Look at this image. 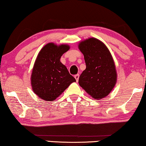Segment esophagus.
<instances>
[{
	"instance_id": "1",
	"label": "esophagus",
	"mask_w": 146,
	"mask_h": 146,
	"mask_svg": "<svg viewBox=\"0 0 146 146\" xmlns=\"http://www.w3.org/2000/svg\"><path fill=\"white\" fill-rule=\"evenodd\" d=\"M75 78L76 80H77V81H78V80H79V74H77V75H75Z\"/></svg>"
}]
</instances>
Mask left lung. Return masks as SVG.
Returning <instances> with one entry per match:
<instances>
[{"label": "left lung", "instance_id": "8db88e82", "mask_svg": "<svg viewBox=\"0 0 146 146\" xmlns=\"http://www.w3.org/2000/svg\"><path fill=\"white\" fill-rule=\"evenodd\" d=\"M78 47L86 66L79 77V85L94 99L104 98L111 92L117 80L111 54L104 43L93 37L80 42Z\"/></svg>", "mask_w": 146, "mask_h": 146}]
</instances>
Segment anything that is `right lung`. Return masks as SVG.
<instances>
[{"mask_svg": "<svg viewBox=\"0 0 146 146\" xmlns=\"http://www.w3.org/2000/svg\"><path fill=\"white\" fill-rule=\"evenodd\" d=\"M70 46L49 42L43 46L35 62L31 76L33 91L40 99L54 101L76 80L60 58Z\"/></svg>", "mask_w": 146, "mask_h": 146, "instance_id": "right-lung-1", "label": "right lung"}]
</instances>
